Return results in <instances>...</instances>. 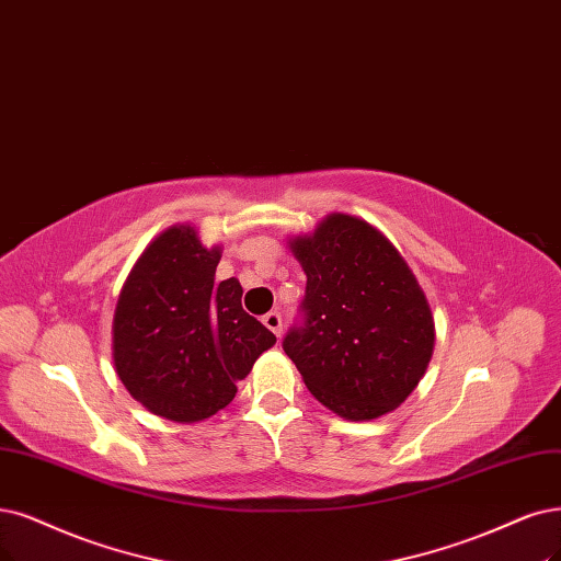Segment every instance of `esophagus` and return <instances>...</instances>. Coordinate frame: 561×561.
Instances as JSON below:
<instances>
[{
  "label": "esophagus",
  "instance_id": "obj_1",
  "mask_svg": "<svg viewBox=\"0 0 561 561\" xmlns=\"http://www.w3.org/2000/svg\"><path fill=\"white\" fill-rule=\"evenodd\" d=\"M263 325H265L267 330H273V333H275L277 337H282V314H279V312H267V314L263 317Z\"/></svg>",
  "mask_w": 561,
  "mask_h": 561
}]
</instances>
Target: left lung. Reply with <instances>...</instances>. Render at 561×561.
<instances>
[{"instance_id":"1","label":"left lung","mask_w":561,"mask_h":561,"mask_svg":"<svg viewBox=\"0 0 561 561\" xmlns=\"http://www.w3.org/2000/svg\"><path fill=\"white\" fill-rule=\"evenodd\" d=\"M288 244L307 286L302 323L282 346L309 392L346 421L400 407L434 348L427 298L402 254L375 226L342 213Z\"/></svg>"}]
</instances>
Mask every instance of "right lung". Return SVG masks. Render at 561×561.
I'll return each instance as SVG.
<instances>
[{
    "label": "right lung",
    "instance_id": "1",
    "mask_svg": "<svg viewBox=\"0 0 561 561\" xmlns=\"http://www.w3.org/2000/svg\"><path fill=\"white\" fill-rule=\"evenodd\" d=\"M221 249L190 224L140 254L113 317V363L129 396L154 416L198 423L236 398L238 381L277 342L242 309L236 277L215 282Z\"/></svg>",
    "mask_w": 561,
    "mask_h": 561
}]
</instances>
